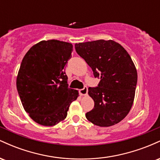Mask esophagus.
Returning <instances> with one entry per match:
<instances>
[{
	"label": "esophagus",
	"mask_w": 160,
	"mask_h": 160,
	"mask_svg": "<svg viewBox=\"0 0 160 160\" xmlns=\"http://www.w3.org/2000/svg\"><path fill=\"white\" fill-rule=\"evenodd\" d=\"M87 92H88V89L86 86H84L83 89H81L79 90V93H80V95H87Z\"/></svg>",
	"instance_id": "esophagus-1"
}]
</instances>
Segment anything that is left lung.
Here are the masks:
<instances>
[{"label":"left lung","mask_w":160,"mask_h":160,"mask_svg":"<svg viewBox=\"0 0 160 160\" xmlns=\"http://www.w3.org/2000/svg\"><path fill=\"white\" fill-rule=\"evenodd\" d=\"M75 49L95 78L101 79L98 86L89 87L95 105L86 119L102 127L118 123L131 110L137 85V71L129 54L111 40L76 43Z\"/></svg>","instance_id":"1"}]
</instances>
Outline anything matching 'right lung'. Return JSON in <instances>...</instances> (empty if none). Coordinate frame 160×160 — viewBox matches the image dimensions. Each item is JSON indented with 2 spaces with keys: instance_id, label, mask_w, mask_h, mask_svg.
Returning a JSON list of instances; mask_svg holds the SVG:
<instances>
[{
  "instance_id": "right-lung-1",
  "label": "right lung",
  "mask_w": 160,
  "mask_h": 160,
  "mask_svg": "<svg viewBox=\"0 0 160 160\" xmlns=\"http://www.w3.org/2000/svg\"><path fill=\"white\" fill-rule=\"evenodd\" d=\"M73 45L57 40L40 41L22 61L16 87L25 111L38 124L52 126L66 118L78 91L68 88L65 68Z\"/></svg>"
}]
</instances>
